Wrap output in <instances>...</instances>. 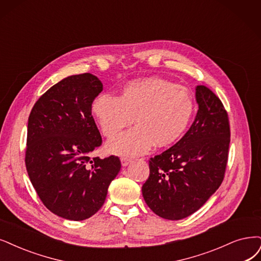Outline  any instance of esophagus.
Here are the masks:
<instances>
[{"instance_id": "34e87169", "label": "esophagus", "mask_w": 261, "mask_h": 261, "mask_svg": "<svg viewBox=\"0 0 261 261\" xmlns=\"http://www.w3.org/2000/svg\"><path fill=\"white\" fill-rule=\"evenodd\" d=\"M120 161H121V166H122V167H127V166L129 165V163L131 162V160L128 159V158H121Z\"/></svg>"}]
</instances>
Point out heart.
<instances>
[{"mask_svg":"<svg viewBox=\"0 0 261 261\" xmlns=\"http://www.w3.org/2000/svg\"><path fill=\"white\" fill-rule=\"evenodd\" d=\"M91 111L102 133L112 139L124 128L137 124L106 145L117 156L143 155L156 145L168 147L180 139L195 112V101L185 87L159 77L132 81L119 96L102 93Z\"/></svg>","mask_w":261,"mask_h":261,"instance_id":"b5f03b06","label":"heart"}]
</instances>
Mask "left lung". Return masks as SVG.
Wrapping results in <instances>:
<instances>
[{
    "label": "left lung",
    "instance_id": "obj_1",
    "mask_svg": "<svg viewBox=\"0 0 261 261\" xmlns=\"http://www.w3.org/2000/svg\"><path fill=\"white\" fill-rule=\"evenodd\" d=\"M199 110L175 145L149 160L143 198L156 215L178 220L197 212L224 179L230 128L221 101L205 86L196 87Z\"/></svg>",
    "mask_w": 261,
    "mask_h": 261
}]
</instances>
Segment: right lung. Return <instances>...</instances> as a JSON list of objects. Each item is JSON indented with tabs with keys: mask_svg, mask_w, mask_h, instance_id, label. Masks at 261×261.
Wrapping results in <instances>:
<instances>
[{
	"mask_svg": "<svg viewBox=\"0 0 261 261\" xmlns=\"http://www.w3.org/2000/svg\"><path fill=\"white\" fill-rule=\"evenodd\" d=\"M102 90L101 81L90 73L67 76L36 101L29 116V177L44 205L69 220L94 215L121 168L115 156L90 159L102 144L91 115Z\"/></svg>",
	"mask_w": 261,
	"mask_h": 261,
	"instance_id": "1",
	"label": "right lung"
}]
</instances>
